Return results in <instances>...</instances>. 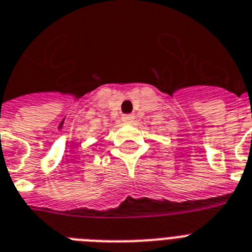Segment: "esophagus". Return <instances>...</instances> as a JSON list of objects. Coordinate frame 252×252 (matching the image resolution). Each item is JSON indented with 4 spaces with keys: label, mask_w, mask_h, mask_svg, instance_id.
Masks as SVG:
<instances>
[{
    "label": "esophagus",
    "mask_w": 252,
    "mask_h": 252,
    "mask_svg": "<svg viewBox=\"0 0 252 252\" xmlns=\"http://www.w3.org/2000/svg\"><path fill=\"white\" fill-rule=\"evenodd\" d=\"M134 114H124V116H122V121L126 122V124H131V122L134 121Z\"/></svg>",
    "instance_id": "1"
}]
</instances>
